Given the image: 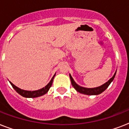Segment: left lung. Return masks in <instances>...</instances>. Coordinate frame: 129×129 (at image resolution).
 <instances>
[{"mask_svg":"<svg viewBox=\"0 0 129 129\" xmlns=\"http://www.w3.org/2000/svg\"><path fill=\"white\" fill-rule=\"evenodd\" d=\"M116 71L114 73V76L111 78L106 82V83H104V84L101 85L100 86H98V87H96V88H84V87H82V86H79L78 84L76 83V82L74 81V80L73 79V78L72 77L71 74H70V78L71 82H72V85L73 86V87L76 89L77 92H80L81 94H86V95H98V94H101L102 92H104V90H106V88H108V86L110 84V83L112 82L113 80H114V77H115V75H116Z\"/></svg>","mask_w":129,"mask_h":129,"instance_id":"8db88e82","label":"left lung"}]
</instances>
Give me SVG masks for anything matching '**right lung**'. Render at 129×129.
Instances as JSON below:
<instances>
[{"mask_svg": "<svg viewBox=\"0 0 129 129\" xmlns=\"http://www.w3.org/2000/svg\"><path fill=\"white\" fill-rule=\"evenodd\" d=\"M55 76V74H54V76L52 77V78L50 80V82L46 85V86L42 88L41 89H39V90H33V91H31V90H22L21 88H18L17 86H16L15 85H14L11 82H9L10 84H11V86H13V88L15 90V91L19 94L20 95H21L23 97H25V98H37V97H39V96H41L45 94L47 92H48L49 88L52 85L53 80V78H54Z\"/></svg>", "mask_w": 129, "mask_h": 129, "instance_id": "obj_1", "label": "right lung"}]
</instances>
